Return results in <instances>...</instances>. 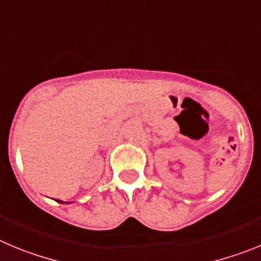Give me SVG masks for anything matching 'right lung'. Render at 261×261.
Here are the masks:
<instances>
[{"mask_svg": "<svg viewBox=\"0 0 261 261\" xmlns=\"http://www.w3.org/2000/svg\"><path fill=\"white\" fill-rule=\"evenodd\" d=\"M57 201H60V203H63V201H61V200H57Z\"/></svg>", "mask_w": 261, "mask_h": 261, "instance_id": "right-lung-1", "label": "right lung"}]
</instances>
